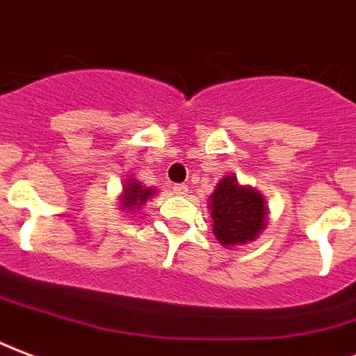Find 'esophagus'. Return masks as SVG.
Instances as JSON below:
<instances>
[{
  "mask_svg": "<svg viewBox=\"0 0 356 356\" xmlns=\"http://www.w3.org/2000/svg\"><path fill=\"white\" fill-rule=\"evenodd\" d=\"M172 191H175L176 195L184 197V195H187V186H186V184H176V186L172 187Z\"/></svg>",
  "mask_w": 356,
  "mask_h": 356,
  "instance_id": "obj_1",
  "label": "esophagus"
}]
</instances>
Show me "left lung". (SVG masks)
Returning <instances> with one entry per match:
<instances>
[{
	"instance_id": "left-lung-1",
	"label": "left lung",
	"mask_w": 356,
	"mask_h": 356,
	"mask_svg": "<svg viewBox=\"0 0 356 356\" xmlns=\"http://www.w3.org/2000/svg\"><path fill=\"white\" fill-rule=\"evenodd\" d=\"M213 234L225 247L249 243L267 225L266 200L254 187L239 186L234 176H225L209 197Z\"/></svg>"
}]
</instances>
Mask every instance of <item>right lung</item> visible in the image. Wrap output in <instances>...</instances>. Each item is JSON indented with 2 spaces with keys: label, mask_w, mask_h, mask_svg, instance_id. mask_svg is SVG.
Listing matches in <instances>:
<instances>
[{
  "label": "right lung",
  "mask_w": 356,
  "mask_h": 356,
  "mask_svg": "<svg viewBox=\"0 0 356 356\" xmlns=\"http://www.w3.org/2000/svg\"><path fill=\"white\" fill-rule=\"evenodd\" d=\"M156 189H148V187H143L139 181H135L134 178L128 180V184L124 186L122 200H120V208L128 209V211H134V209H139L140 206H145L148 198L152 197Z\"/></svg>",
  "instance_id": "right-lung-1"
}]
</instances>
